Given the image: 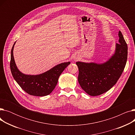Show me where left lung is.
<instances>
[{"instance_id": "1", "label": "left lung", "mask_w": 135, "mask_h": 135, "mask_svg": "<svg viewBox=\"0 0 135 135\" xmlns=\"http://www.w3.org/2000/svg\"><path fill=\"white\" fill-rule=\"evenodd\" d=\"M115 54L103 64L76 63L79 69L78 80L81 88L90 96L100 95L110 90L123 73L127 58V45L122 32Z\"/></svg>"}]
</instances>
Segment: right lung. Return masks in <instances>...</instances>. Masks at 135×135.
Listing matches in <instances>:
<instances>
[{
  "instance_id": "1",
  "label": "right lung",
  "mask_w": 135,
  "mask_h": 135,
  "mask_svg": "<svg viewBox=\"0 0 135 135\" xmlns=\"http://www.w3.org/2000/svg\"><path fill=\"white\" fill-rule=\"evenodd\" d=\"M11 51L10 69L14 79L27 94L35 96H45L52 93L57 84L59 78L70 62L62 63L48 71L37 75H25L20 72L14 60L13 50Z\"/></svg>"
}]
</instances>
